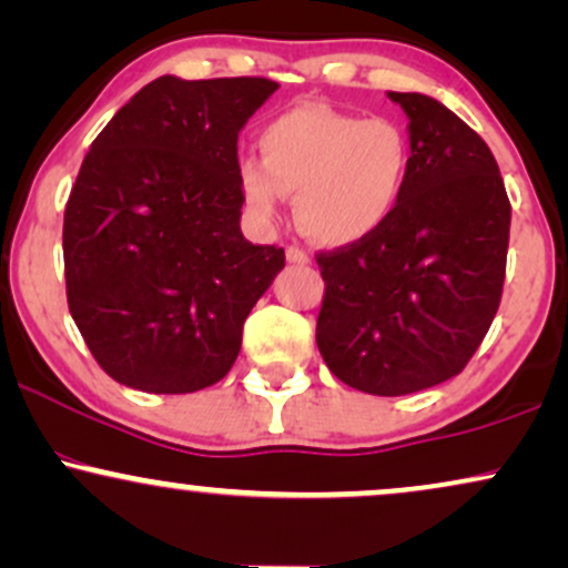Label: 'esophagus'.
<instances>
[{
	"mask_svg": "<svg viewBox=\"0 0 568 568\" xmlns=\"http://www.w3.org/2000/svg\"><path fill=\"white\" fill-rule=\"evenodd\" d=\"M285 256H288L291 264H301V267H304V264H308V254H306L304 248H298V246L285 248Z\"/></svg>",
	"mask_w": 568,
	"mask_h": 568,
	"instance_id": "34e87169",
	"label": "esophagus"
}]
</instances>
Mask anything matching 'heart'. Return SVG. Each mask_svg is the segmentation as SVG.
Listing matches in <instances>:
<instances>
[{"mask_svg":"<svg viewBox=\"0 0 568 568\" xmlns=\"http://www.w3.org/2000/svg\"><path fill=\"white\" fill-rule=\"evenodd\" d=\"M262 160L239 164L251 212L275 217L285 193L308 239L351 246L396 214L412 178L408 133L387 118H358L327 104H298L260 133Z\"/></svg>","mask_w":568,"mask_h":568,"instance_id":"heart-1","label":"heart"}]
</instances>
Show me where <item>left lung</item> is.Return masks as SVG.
<instances>
[{
    "instance_id": "left-lung-1",
    "label": "left lung",
    "mask_w": 568,
    "mask_h": 568,
    "mask_svg": "<svg viewBox=\"0 0 568 568\" xmlns=\"http://www.w3.org/2000/svg\"><path fill=\"white\" fill-rule=\"evenodd\" d=\"M387 97L408 118L412 178L375 235L317 254V346L346 385L406 396L456 377L490 329L511 204L493 152L458 114L425 93Z\"/></svg>"
}]
</instances>
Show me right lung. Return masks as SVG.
Masks as SVG:
<instances>
[{
  "label": "right lung",
  "instance_id": "add662e5",
  "mask_svg": "<svg viewBox=\"0 0 568 568\" xmlns=\"http://www.w3.org/2000/svg\"><path fill=\"white\" fill-rule=\"evenodd\" d=\"M270 78L162 75L91 143L64 206L68 306L106 375L143 393L220 383L285 251L241 233L239 133Z\"/></svg>",
  "mask_w": 568,
  "mask_h": 568
}]
</instances>
